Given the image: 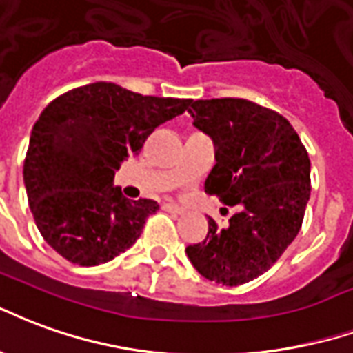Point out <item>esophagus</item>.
Here are the masks:
<instances>
[{
  "instance_id": "esophagus-1",
  "label": "esophagus",
  "mask_w": 353,
  "mask_h": 353,
  "mask_svg": "<svg viewBox=\"0 0 353 353\" xmlns=\"http://www.w3.org/2000/svg\"><path fill=\"white\" fill-rule=\"evenodd\" d=\"M163 210L171 212V214H184V208L174 205V203H163Z\"/></svg>"
}]
</instances>
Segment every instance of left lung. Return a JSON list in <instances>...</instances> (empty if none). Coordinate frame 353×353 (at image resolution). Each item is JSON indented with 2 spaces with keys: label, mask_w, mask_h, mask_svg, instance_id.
<instances>
[{
  "label": "left lung",
  "mask_w": 353,
  "mask_h": 353,
  "mask_svg": "<svg viewBox=\"0 0 353 353\" xmlns=\"http://www.w3.org/2000/svg\"><path fill=\"white\" fill-rule=\"evenodd\" d=\"M188 112L214 141L216 165L205 192L239 207L228 225L208 218L207 236L188 246V258L216 284H246L269 271L299 233L310 159L290 122L258 103L192 99Z\"/></svg>",
  "instance_id": "1"
}]
</instances>
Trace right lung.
I'll use <instances>...</instances> for the list:
<instances>
[{"instance_id": "obj_1", "label": "right lung", "mask_w": 353, "mask_h": 353, "mask_svg": "<svg viewBox=\"0 0 353 353\" xmlns=\"http://www.w3.org/2000/svg\"><path fill=\"white\" fill-rule=\"evenodd\" d=\"M190 103L94 82L46 105L32 130L24 184L37 230L61 258L92 267L133 246L159 205L123 197L114 171Z\"/></svg>"}]
</instances>
